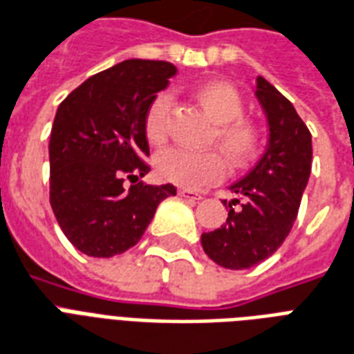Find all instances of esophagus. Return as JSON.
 Segmentation results:
<instances>
[{
	"label": "esophagus",
	"mask_w": 354,
	"mask_h": 354,
	"mask_svg": "<svg viewBox=\"0 0 354 354\" xmlns=\"http://www.w3.org/2000/svg\"><path fill=\"white\" fill-rule=\"evenodd\" d=\"M179 196L180 198L192 199V201H199V199H201V194L194 192V190H190V188H179Z\"/></svg>",
	"instance_id": "obj_1"
}]
</instances>
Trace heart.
<instances>
[{"label": "heart", "instance_id": "1", "mask_svg": "<svg viewBox=\"0 0 354 354\" xmlns=\"http://www.w3.org/2000/svg\"><path fill=\"white\" fill-rule=\"evenodd\" d=\"M194 97L216 123L212 140L233 166H246L259 155L263 143L261 129L243 117L244 100L237 87L225 80H207L194 89ZM167 108L169 97L166 93H158L145 110L143 132L151 145H162L166 142ZM155 169L156 175L166 183L199 188L224 177L225 160L216 151L192 153L187 149L171 147L156 155Z\"/></svg>", "mask_w": 354, "mask_h": 354}]
</instances>
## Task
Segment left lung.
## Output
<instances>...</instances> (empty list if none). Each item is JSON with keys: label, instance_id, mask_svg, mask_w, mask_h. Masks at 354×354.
<instances>
[{"label": "left lung", "instance_id": "1", "mask_svg": "<svg viewBox=\"0 0 354 354\" xmlns=\"http://www.w3.org/2000/svg\"><path fill=\"white\" fill-rule=\"evenodd\" d=\"M256 97L267 115V151L244 179L230 187L237 198L224 199L230 209L225 224L201 235L207 256L231 270L256 267L280 248L312 171V134L293 104L261 76Z\"/></svg>", "mask_w": 354, "mask_h": 354}]
</instances>
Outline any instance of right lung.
<instances>
[{
	"instance_id": "obj_1",
	"label": "right lung",
	"mask_w": 354,
	"mask_h": 354,
	"mask_svg": "<svg viewBox=\"0 0 354 354\" xmlns=\"http://www.w3.org/2000/svg\"><path fill=\"white\" fill-rule=\"evenodd\" d=\"M177 66L127 59L87 78L63 100L50 134V205L65 237L91 257L132 248L174 185H145L143 117ZM129 178L131 187L124 180Z\"/></svg>"
}]
</instances>
